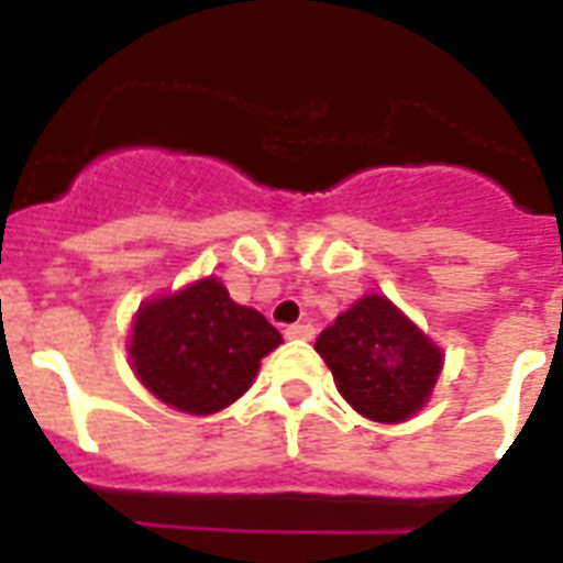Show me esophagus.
<instances>
[{"label": "esophagus", "mask_w": 563, "mask_h": 563, "mask_svg": "<svg viewBox=\"0 0 563 563\" xmlns=\"http://www.w3.org/2000/svg\"><path fill=\"white\" fill-rule=\"evenodd\" d=\"M316 335V327L309 324V321H300V324H289L286 327V339H295V342H309Z\"/></svg>", "instance_id": "esophagus-1"}]
</instances>
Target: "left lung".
<instances>
[{
	"mask_svg": "<svg viewBox=\"0 0 563 563\" xmlns=\"http://www.w3.org/2000/svg\"><path fill=\"white\" fill-rule=\"evenodd\" d=\"M316 351L344 400L379 423L411 418L441 374V351L383 295L356 300L318 335Z\"/></svg>",
	"mask_w": 563,
	"mask_h": 563,
	"instance_id": "8db88e82",
	"label": "left lung"
}]
</instances>
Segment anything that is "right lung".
I'll list each match as a JSON object with an SVG mask.
<instances>
[{
    "label": "right lung",
    "instance_id": "obj_1",
    "mask_svg": "<svg viewBox=\"0 0 563 563\" xmlns=\"http://www.w3.org/2000/svg\"><path fill=\"white\" fill-rule=\"evenodd\" d=\"M280 342L256 309L239 307L216 277H207L145 303L128 351L154 397L189 415H210L251 388L260 360Z\"/></svg>",
    "mask_w": 563,
    "mask_h": 563
}]
</instances>
